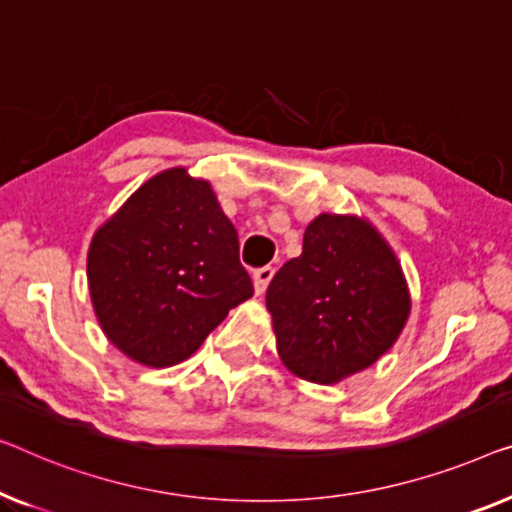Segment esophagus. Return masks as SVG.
Returning <instances> with one entry per match:
<instances>
[{
	"mask_svg": "<svg viewBox=\"0 0 512 512\" xmlns=\"http://www.w3.org/2000/svg\"><path fill=\"white\" fill-rule=\"evenodd\" d=\"M273 273H276V269H273V266H262V269H257L253 273V282H255V292L257 294H264L266 292V287H269Z\"/></svg>",
	"mask_w": 512,
	"mask_h": 512,
	"instance_id": "34e87169",
	"label": "esophagus"
}]
</instances>
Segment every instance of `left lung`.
Masks as SVG:
<instances>
[{
	"instance_id": "left-lung-1",
	"label": "left lung",
	"mask_w": 512,
	"mask_h": 512,
	"mask_svg": "<svg viewBox=\"0 0 512 512\" xmlns=\"http://www.w3.org/2000/svg\"><path fill=\"white\" fill-rule=\"evenodd\" d=\"M278 356L294 377L338 384L395 345L411 312L398 255L368 218L319 213L303 253L266 289Z\"/></svg>"
}]
</instances>
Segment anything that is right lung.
Instances as JSON below:
<instances>
[{"label":"right lung","mask_w":512,"mask_h":512,"mask_svg":"<svg viewBox=\"0 0 512 512\" xmlns=\"http://www.w3.org/2000/svg\"><path fill=\"white\" fill-rule=\"evenodd\" d=\"M87 280L105 338L147 368L186 361L253 296L239 234L211 183L186 167L144 181L98 227Z\"/></svg>","instance_id":"1"}]
</instances>
